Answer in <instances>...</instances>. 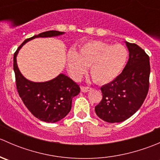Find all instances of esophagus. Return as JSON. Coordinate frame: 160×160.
<instances>
[{"mask_svg": "<svg viewBox=\"0 0 160 160\" xmlns=\"http://www.w3.org/2000/svg\"><path fill=\"white\" fill-rule=\"evenodd\" d=\"M81 91L83 92V93H86V92H88L90 91V90H91V88H90V87H81Z\"/></svg>", "mask_w": 160, "mask_h": 160, "instance_id": "esophagus-1", "label": "esophagus"}]
</instances>
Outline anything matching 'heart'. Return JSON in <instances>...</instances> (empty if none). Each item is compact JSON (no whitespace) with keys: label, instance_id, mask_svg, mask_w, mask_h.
Masks as SVG:
<instances>
[{"label":"heart","instance_id":"obj_1","mask_svg":"<svg viewBox=\"0 0 160 160\" xmlns=\"http://www.w3.org/2000/svg\"><path fill=\"white\" fill-rule=\"evenodd\" d=\"M128 57V50L122 45L91 41L82 45L77 53L72 50L68 52L67 67L71 77L78 80L90 67L93 81L105 84L122 73Z\"/></svg>","mask_w":160,"mask_h":160}]
</instances>
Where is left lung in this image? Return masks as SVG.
<instances>
[{
    "label": "left lung",
    "mask_w": 160,
    "mask_h": 160,
    "mask_svg": "<svg viewBox=\"0 0 160 160\" xmlns=\"http://www.w3.org/2000/svg\"><path fill=\"white\" fill-rule=\"evenodd\" d=\"M129 59L122 73L101 88L102 100L95 107L97 115L110 123L133 115L144 102L149 88V57L135 43L125 42Z\"/></svg>",
    "instance_id": "left-lung-1"
}]
</instances>
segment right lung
I'll list each match as a JSON object with an SVG mask.
<instances>
[{"instance_id": "obj_1", "label": "right lung", "mask_w": 160, "mask_h": 160, "mask_svg": "<svg viewBox=\"0 0 160 160\" xmlns=\"http://www.w3.org/2000/svg\"><path fill=\"white\" fill-rule=\"evenodd\" d=\"M64 34L59 31H47L27 38L14 54V71L18 93L27 108L40 121L54 123L67 115L72 107V99L80 91L78 84L64 74L46 82L36 83L27 80L18 70L17 55L24 44L35 38H47Z\"/></svg>"}]
</instances>
